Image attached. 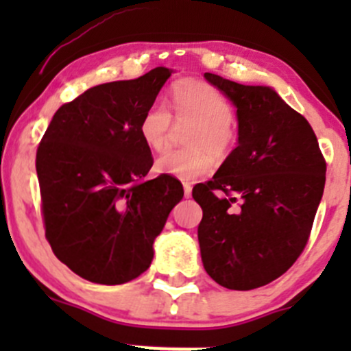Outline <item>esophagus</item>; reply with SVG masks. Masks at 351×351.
<instances>
[{"label":"esophagus","mask_w":351,"mask_h":351,"mask_svg":"<svg viewBox=\"0 0 351 351\" xmlns=\"http://www.w3.org/2000/svg\"><path fill=\"white\" fill-rule=\"evenodd\" d=\"M183 190H185V197L186 198L192 197V185H190V183H183Z\"/></svg>","instance_id":"34e87169"}]
</instances>
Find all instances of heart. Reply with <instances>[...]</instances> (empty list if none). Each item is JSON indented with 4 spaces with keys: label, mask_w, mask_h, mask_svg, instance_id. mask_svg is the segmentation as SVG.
I'll return each mask as SVG.
<instances>
[{
    "label": "heart",
    "mask_w": 351,
    "mask_h": 351,
    "mask_svg": "<svg viewBox=\"0 0 351 351\" xmlns=\"http://www.w3.org/2000/svg\"><path fill=\"white\" fill-rule=\"evenodd\" d=\"M171 105L178 120H192L190 151L169 149L156 159L154 169L161 175L193 182L210 173L214 156H224L234 143L232 107L228 98L210 84L198 80H183L171 90ZM171 115L162 104L149 105L141 117L139 134L149 149L161 151L168 139Z\"/></svg>",
    "instance_id": "1"
}]
</instances>
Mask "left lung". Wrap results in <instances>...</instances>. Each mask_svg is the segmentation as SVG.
I'll return each instance as SVG.
<instances>
[{
  "mask_svg": "<svg viewBox=\"0 0 351 351\" xmlns=\"http://www.w3.org/2000/svg\"><path fill=\"white\" fill-rule=\"evenodd\" d=\"M236 107L238 146L192 195L205 271L231 290L263 287L306 247L326 182L313 127L270 86L205 73Z\"/></svg>",
  "mask_w": 351,
  "mask_h": 351,
  "instance_id": "left-lung-1",
  "label": "left lung"
}]
</instances>
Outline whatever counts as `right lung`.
<instances>
[{
  "label": "right lung",
  "instance_id": "obj_1",
  "mask_svg": "<svg viewBox=\"0 0 351 351\" xmlns=\"http://www.w3.org/2000/svg\"><path fill=\"white\" fill-rule=\"evenodd\" d=\"M173 69L90 88L52 117L37 149L45 238L84 280L120 285L149 268L154 239L183 198L176 178L144 180L153 166L139 134Z\"/></svg>",
  "mask_w": 351,
  "mask_h": 351
}]
</instances>
